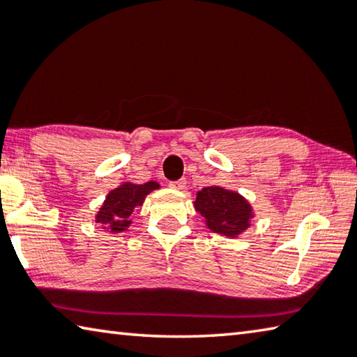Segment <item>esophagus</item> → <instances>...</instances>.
Listing matches in <instances>:
<instances>
[{
  "label": "esophagus",
  "instance_id": "1",
  "mask_svg": "<svg viewBox=\"0 0 357 357\" xmlns=\"http://www.w3.org/2000/svg\"><path fill=\"white\" fill-rule=\"evenodd\" d=\"M169 186H171L172 190H185L186 180L180 178V180H175V182H169Z\"/></svg>",
  "mask_w": 357,
  "mask_h": 357
}]
</instances>
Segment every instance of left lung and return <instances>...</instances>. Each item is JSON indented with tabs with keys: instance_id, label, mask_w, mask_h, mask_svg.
<instances>
[{
	"instance_id": "left-lung-1",
	"label": "left lung",
	"mask_w": 357,
	"mask_h": 357,
	"mask_svg": "<svg viewBox=\"0 0 357 357\" xmlns=\"http://www.w3.org/2000/svg\"><path fill=\"white\" fill-rule=\"evenodd\" d=\"M195 207L215 234L235 238L251 226V204L235 191L207 186L197 192Z\"/></svg>"
}]
</instances>
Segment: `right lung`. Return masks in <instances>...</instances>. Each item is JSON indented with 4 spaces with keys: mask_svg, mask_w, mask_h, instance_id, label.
Masks as SVG:
<instances>
[{
    "mask_svg": "<svg viewBox=\"0 0 357 357\" xmlns=\"http://www.w3.org/2000/svg\"><path fill=\"white\" fill-rule=\"evenodd\" d=\"M158 188L160 185L156 182H147L144 185L127 182L121 185L106 196V201L96 216V222L103 224L106 226L105 229H109L111 234L123 232L131 224L135 208L141 207L149 192Z\"/></svg>",
    "mask_w": 357,
    "mask_h": 357,
    "instance_id": "right-lung-1",
    "label": "right lung"
}]
</instances>
